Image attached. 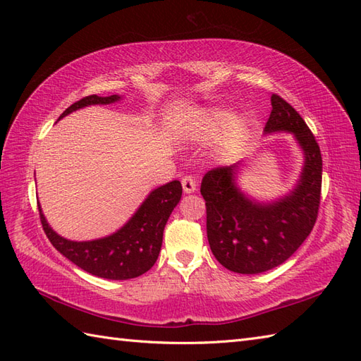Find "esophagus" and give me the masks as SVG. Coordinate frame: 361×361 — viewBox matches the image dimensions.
<instances>
[{"label":"esophagus","mask_w":361,"mask_h":361,"mask_svg":"<svg viewBox=\"0 0 361 361\" xmlns=\"http://www.w3.org/2000/svg\"><path fill=\"white\" fill-rule=\"evenodd\" d=\"M181 186H183V190H185V194L195 192V189H197L195 178L194 176H185V178L181 180Z\"/></svg>","instance_id":"1"}]
</instances>
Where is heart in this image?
<instances>
[{
	"mask_svg": "<svg viewBox=\"0 0 361 361\" xmlns=\"http://www.w3.org/2000/svg\"><path fill=\"white\" fill-rule=\"evenodd\" d=\"M221 133V147H231L234 142L245 136L248 130L247 119L242 116H233L231 111L224 106H203L198 109L189 122V133L200 137V140H209Z\"/></svg>",
	"mask_w": 361,
	"mask_h": 361,
	"instance_id": "1",
	"label": "heart"
}]
</instances>
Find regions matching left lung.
<instances>
[{
  "label": "left lung",
  "instance_id": "8db88e82",
  "mask_svg": "<svg viewBox=\"0 0 361 361\" xmlns=\"http://www.w3.org/2000/svg\"><path fill=\"white\" fill-rule=\"evenodd\" d=\"M290 133L302 152L295 186L271 200H259L239 185L242 161L203 176L206 231L212 255L228 270L257 274L286 262L307 239L317 221L323 159L315 136L299 113L271 96V114L264 135Z\"/></svg>",
  "mask_w": 361,
  "mask_h": 361
}]
</instances>
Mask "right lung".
<instances>
[{
	"label": "right lung",
	"instance_id": "right-lung-1",
	"mask_svg": "<svg viewBox=\"0 0 361 361\" xmlns=\"http://www.w3.org/2000/svg\"><path fill=\"white\" fill-rule=\"evenodd\" d=\"M121 99L122 96L119 94L109 97L96 94L87 96L68 106L59 121L85 106L109 105L119 102ZM181 194L183 188L178 180L153 189L144 198L133 216L116 231L99 239L82 242L70 240L57 234L46 220L40 204H38V211H40L44 233L60 255L97 278L126 281L149 271L157 262L161 245H163L164 226L173 208L180 203Z\"/></svg>",
	"mask_w": 361,
	"mask_h": 361
}]
</instances>
